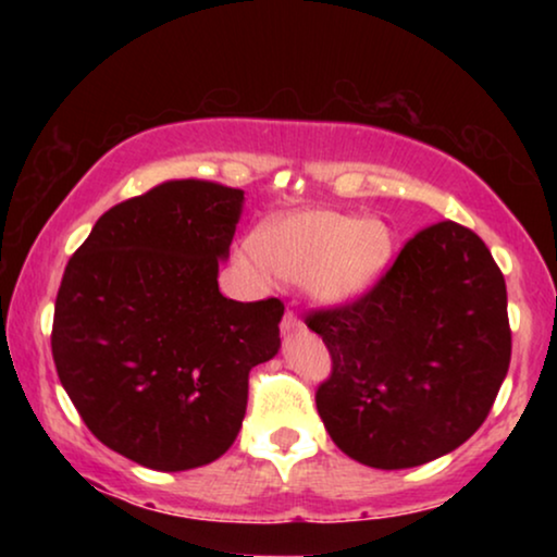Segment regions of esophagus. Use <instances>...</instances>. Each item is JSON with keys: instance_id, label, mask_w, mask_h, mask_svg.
Here are the masks:
<instances>
[{"instance_id": "34e87169", "label": "esophagus", "mask_w": 557, "mask_h": 557, "mask_svg": "<svg viewBox=\"0 0 557 557\" xmlns=\"http://www.w3.org/2000/svg\"><path fill=\"white\" fill-rule=\"evenodd\" d=\"M301 319L294 314V311H284V319H281V330L284 332H296V330H301Z\"/></svg>"}]
</instances>
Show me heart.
Returning <instances> with one entry per match:
<instances>
[{
  "mask_svg": "<svg viewBox=\"0 0 557 557\" xmlns=\"http://www.w3.org/2000/svg\"><path fill=\"white\" fill-rule=\"evenodd\" d=\"M393 258V235L383 220L337 210H304L273 220L238 250L240 269L256 284L284 278L307 284L324 307L360 299L377 284Z\"/></svg>",
  "mask_w": 557,
  "mask_h": 557,
  "instance_id": "1",
  "label": "heart"
}]
</instances>
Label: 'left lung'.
<instances>
[{
    "mask_svg": "<svg viewBox=\"0 0 557 557\" xmlns=\"http://www.w3.org/2000/svg\"><path fill=\"white\" fill-rule=\"evenodd\" d=\"M307 324L332 355L324 429L372 469L421 467L474 436L512 355L505 276L451 220L413 235L362 299Z\"/></svg>",
    "mask_w": 557,
    "mask_h": 557,
    "instance_id": "obj_1",
    "label": "left lung"
}]
</instances>
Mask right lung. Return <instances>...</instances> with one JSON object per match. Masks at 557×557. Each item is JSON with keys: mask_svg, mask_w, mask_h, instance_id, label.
<instances>
[{"mask_svg": "<svg viewBox=\"0 0 557 557\" xmlns=\"http://www.w3.org/2000/svg\"><path fill=\"white\" fill-rule=\"evenodd\" d=\"M243 202L215 182H164L103 212L65 265L60 383L101 444L147 469L220 459L246 416L248 372L281 347L284 304L218 288Z\"/></svg>", "mask_w": 557, "mask_h": 557, "instance_id": "right-lung-1", "label": "right lung"}]
</instances>
